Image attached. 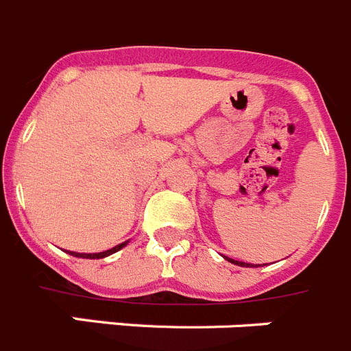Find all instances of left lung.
I'll list each match as a JSON object with an SVG mask.
<instances>
[{"label":"left lung","instance_id":"1","mask_svg":"<svg viewBox=\"0 0 351 351\" xmlns=\"http://www.w3.org/2000/svg\"><path fill=\"white\" fill-rule=\"evenodd\" d=\"M223 258H226V261H229L230 264H236V266H241V267H254V264H248V262L234 261V258H229V257H226V255H223Z\"/></svg>","mask_w":351,"mask_h":351}]
</instances>
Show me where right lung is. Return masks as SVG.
<instances>
[{
	"instance_id": "add662e5",
	"label": "right lung",
	"mask_w": 351,
	"mask_h": 351,
	"mask_svg": "<svg viewBox=\"0 0 351 351\" xmlns=\"http://www.w3.org/2000/svg\"><path fill=\"white\" fill-rule=\"evenodd\" d=\"M129 241H124L121 243V245L113 246V248H110V250H105V252H99V254H78V252H69V255H73V257H80V258H105L108 257V255L115 254V252L122 250L125 245H128Z\"/></svg>"
}]
</instances>
